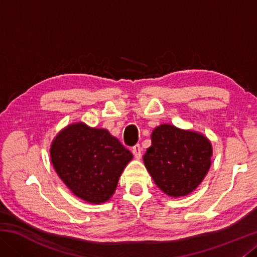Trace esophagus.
<instances>
[{
	"label": "esophagus",
	"mask_w": 257,
	"mask_h": 257,
	"mask_svg": "<svg viewBox=\"0 0 257 257\" xmlns=\"http://www.w3.org/2000/svg\"><path fill=\"white\" fill-rule=\"evenodd\" d=\"M142 146L139 145V144H137V145H135L134 147H133V150H132V152H133V154H134V156L136 159H141L142 158Z\"/></svg>",
	"instance_id": "1"
}]
</instances>
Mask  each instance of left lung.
<instances>
[{
    "mask_svg": "<svg viewBox=\"0 0 257 257\" xmlns=\"http://www.w3.org/2000/svg\"><path fill=\"white\" fill-rule=\"evenodd\" d=\"M211 143L203 135L161 124L152 133L144 163L159 188L169 196L191 193L211 165Z\"/></svg>",
    "mask_w": 257,
    "mask_h": 257,
    "instance_id": "left-lung-1",
    "label": "left lung"
}]
</instances>
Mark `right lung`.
Instances as JSON below:
<instances>
[{
    "label": "right lung",
    "mask_w": 257,
    "mask_h": 257,
    "mask_svg": "<svg viewBox=\"0 0 257 257\" xmlns=\"http://www.w3.org/2000/svg\"><path fill=\"white\" fill-rule=\"evenodd\" d=\"M51 159L56 173L76 196L99 204L114 193L133 154L107 130L76 123L56 136Z\"/></svg>",
    "instance_id": "1"
}]
</instances>
